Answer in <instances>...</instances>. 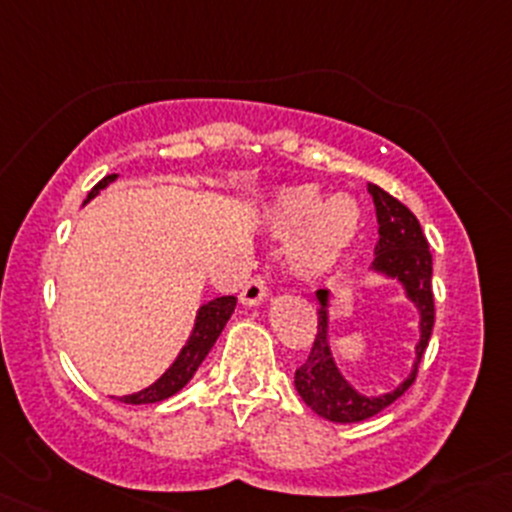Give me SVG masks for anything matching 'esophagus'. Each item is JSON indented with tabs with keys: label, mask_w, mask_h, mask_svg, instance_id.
<instances>
[{
	"label": "esophagus",
	"mask_w": 512,
	"mask_h": 512,
	"mask_svg": "<svg viewBox=\"0 0 512 512\" xmlns=\"http://www.w3.org/2000/svg\"><path fill=\"white\" fill-rule=\"evenodd\" d=\"M265 297H267L265 275H255L252 280H247L245 287H242V292H240L242 304H257V302H262Z\"/></svg>",
	"instance_id": "1"
}]
</instances>
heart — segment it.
<instances>
[{"instance_id":"heart-1","label":"heart","mask_w":512,"mask_h":512,"mask_svg":"<svg viewBox=\"0 0 512 512\" xmlns=\"http://www.w3.org/2000/svg\"><path fill=\"white\" fill-rule=\"evenodd\" d=\"M359 220L354 200L332 198L319 205V193L314 188L289 190L275 205V223L282 232L303 227L294 240L292 255L304 272H319L332 265L352 242Z\"/></svg>"}]
</instances>
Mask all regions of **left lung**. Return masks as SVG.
Wrapping results in <instances>:
<instances>
[{
	"label": "left lung",
	"mask_w": 512,
	"mask_h": 512,
	"mask_svg": "<svg viewBox=\"0 0 512 512\" xmlns=\"http://www.w3.org/2000/svg\"><path fill=\"white\" fill-rule=\"evenodd\" d=\"M369 193L374 198L376 220H379V242H376L374 270L386 272L391 277H399L406 285V292L414 299L418 312H421V339L416 347V364L409 379L394 389L391 394L369 396L356 394L352 386L339 376L334 366L332 354L327 347V292L319 289L317 299L322 304L319 309L317 337H314L312 352H309L304 364L294 371V386L307 406H312L314 414H319L334 423H356L364 418L376 416L386 406L394 404L401 394H406L416 381L418 364L426 352L428 339H431L433 319H436V307H433V289H431V270L433 257L428 250L426 235L418 225L416 215L406 208L401 200L386 193L379 185L369 183Z\"/></svg>",
	"instance_id": "1"
}]
</instances>
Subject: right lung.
<instances>
[{
    "instance_id": "add662e5",
    "label": "right lung",
    "mask_w": 512,
    "mask_h": 512,
    "mask_svg": "<svg viewBox=\"0 0 512 512\" xmlns=\"http://www.w3.org/2000/svg\"><path fill=\"white\" fill-rule=\"evenodd\" d=\"M113 178H116V175H106L103 180H98L94 188H91L86 203L94 198L98 190L106 188ZM235 304H237L235 297H218V299H213V302L203 304L198 312V322H195L193 337H190L188 347H185L183 352H180L178 359H175V364L170 366L163 376H160L156 384L148 386V389H143V391H138V394L123 396L121 401H126V404H156V401H163V399H168V396L178 394V391L183 389L190 379H193V374L198 371V366L203 364V359L208 356L210 349H213L215 339L220 337V332H223L227 319H230V314L235 312Z\"/></svg>"
}]
</instances>
